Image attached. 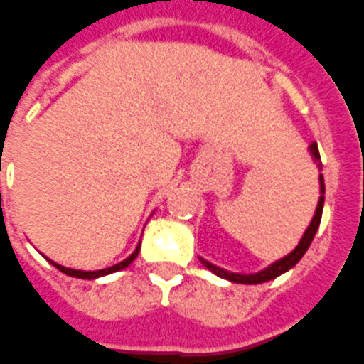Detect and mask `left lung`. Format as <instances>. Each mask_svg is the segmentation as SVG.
Returning a JSON list of instances; mask_svg holds the SVG:
<instances>
[{"label": "left lung", "mask_w": 364, "mask_h": 364, "mask_svg": "<svg viewBox=\"0 0 364 364\" xmlns=\"http://www.w3.org/2000/svg\"><path fill=\"white\" fill-rule=\"evenodd\" d=\"M310 151H312V155H314V161H316L318 166H322V161H320V153H318L316 143H312V145H310ZM320 192H322V196H320V201H318V208H316V213H314V219H312V223L309 225V229H306V232H304V237L301 238L299 246H296V248H294V250L291 252L289 256H285V258L279 259V262L272 264V266L267 267V269H264V272H259V273H252V275H240V273L225 272V269H221V267L213 266V264H209V262H205V259L200 258L201 264L208 267L209 272H213L215 275H219V277H223V279L232 281V283L256 285V283H266V281H269V279H275L277 275H281V273H285L287 269H291L293 266H296V262H299V259L304 256V252L309 250L310 242H312V238H314L318 227H320V219H322V209H323V193H326L322 174H320Z\"/></svg>", "instance_id": "1"}]
</instances>
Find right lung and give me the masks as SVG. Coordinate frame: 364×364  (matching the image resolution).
I'll use <instances>...</instances> for the list:
<instances>
[{"label":"right lung","mask_w":364,"mask_h":364,"mask_svg":"<svg viewBox=\"0 0 364 364\" xmlns=\"http://www.w3.org/2000/svg\"><path fill=\"white\" fill-rule=\"evenodd\" d=\"M137 254H139V246H137L134 254H132L129 258L124 259V262H120V264H116V266L112 267H106V269H98V272H81V269H71V267H63L60 266V264H54V262H50V264H54V267H58V269H60L62 273H65V275H71V277H79V279H97V277H100V275H108V273L120 272V269L127 267L135 258H137Z\"/></svg>","instance_id":"obj_1"}]
</instances>
